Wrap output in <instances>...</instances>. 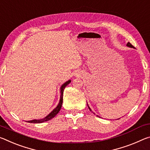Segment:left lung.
I'll return each instance as SVG.
<instances>
[{"instance_id":"obj_1","label":"left lung","mask_w":150,"mask_h":150,"mask_svg":"<svg viewBox=\"0 0 150 150\" xmlns=\"http://www.w3.org/2000/svg\"><path fill=\"white\" fill-rule=\"evenodd\" d=\"M127 46H129V47H130V48H134V46L133 45H132L131 43H129V42H128V43H127ZM88 108H89V109H90V111H91V109H90V107H89V106H88Z\"/></svg>"}]
</instances>
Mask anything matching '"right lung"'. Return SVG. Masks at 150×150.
Listing matches in <instances>:
<instances>
[{"label": "right lung", "mask_w": 150, "mask_h": 150, "mask_svg": "<svg viewBox=\"0 0 150 150\" xmlns=\"http://www.w3.org/2000/svg\"><path fill=\"white\" fill-rule=\"evenodd\" d=\"M71 81L68 80L67 82H65L62 86H61L60 88V102H59L58 105H57V107L54 110H53V111L52 112H50L47 116L45 117V118L41 119V120H30V121H28L29 123H34V124H38V123H42V122H45L46 121H48V120H51L53 117H54L56 116V115L58 114L61 109V107H62V101H63V92H64V90L66 88V86L68 84H69L70 83Z\"/></svg>", "instance_id": "add662e5"}]
</instances>
